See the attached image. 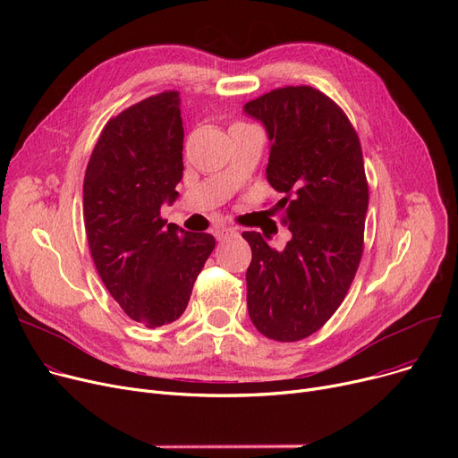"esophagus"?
<instances>
[{
  "mask_svg": "<svg viewBox=\"0 0 458 458\" xmlns=\"http://www.w3.org/2000/svg\"><path fill=\"white\" fill-rule=\"evenodd\" d=\"M237 235V232H235V228H232V226H216L215 228V237L219 239V242H223V239H232V237H235Z\"/></svg>",
  "mask_w": 458,
  "mask_h": 458,
  "instance_id": "obj_1",
  "label": "esophagus"
}]
</instances>
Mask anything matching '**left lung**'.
<instances>
[{
	"instance_id": "1",
	"label": "left lung",
	"mask_w": 458,
	"mask_h": 458,
	"mask_svg": "<svg viewBox=\"0 0 458 458\" xmlns=\"http://www.w3.org/2000/svg\"><path fill=\"white\" fill-rule=\"evenodd\" d=\"M266 126L267 180L282 192L284 250L243 232L252 250L247 306L254 327L275 342L318 332L344 302L364 252L369 189L362 147L344 109L321 90L282 87L245 104Z\"/></svg>"
}]
</instances>
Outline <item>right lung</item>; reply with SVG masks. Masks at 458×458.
<instances>
[{"mask_svg":"<svg viewBox=\"0 0 458 458\" xmlns=\"http://www.w3.org/2000/svg\"><path fill=\"white\" fill-rule=\"evenodd\" d=\"M180 94L165 90L104 126L83 182L90 256L111 297L148 328L176 321L215 249L211 233L161 219L183 174Z\"/></svg>","mask_w":458,"mask_h":458,"instance_id":"right-lung-1","label":"right lung"}]
</instances>
